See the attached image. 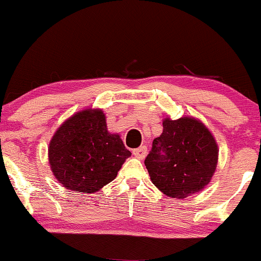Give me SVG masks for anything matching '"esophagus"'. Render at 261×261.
<instances>
[{
  "label": "esophagus",
  "instance_id": "34e87169",
  "mask_svg": "<svg viewBox=\"0 0 261 261\" xmlns=\"http://www.w3.org/2000/svg\"><path fill=\"white\" fill-rule=\"evenodd\" d=\"M133 153L135 157L140 158V160H143V158L146 157V154H147V147H146V146H141L139 148H135Z\"/></svg>",
  "mask_w": 261,
  "mask_h": 261
}]
</instances>
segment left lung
Listing matches in <instances>:
<instances>
[{
	"mask_svg": "<svg viewBox=\"0 0 261 261\" xmlns=\"http://www.w3.org/2000/svg\"><path fill=\"white\" fill-rule=\"evenodd\" d=\"M218 157L214 136L193 118L166 119L145 160L151 180L162 193L185 199L211 180Z\"/></svg>",
	"mask_w": 261,
	"mask_h": 261,
	"instance_id": "obj_1",
	"label": "left lung"
}]
</instances>
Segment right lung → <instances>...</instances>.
I'll return each instance as SVG.
<instances>
[{"label": "right lung", "mask_w": 261, "mask_h": 261, "mask_svg": "<svg viewBox=\"0 0 261 261\" xmlns=\"http://www.w3.org/2000/svg\"><path fill=\"white\" fill-rule=\"evenodd\" d=\"M131 155L119 135L108 133L101 110H83L54 135L49 161L54 175L68 190L94 193L115 179Z\"/></svg>", "instance_id": "obj_1"}]
</instances>
